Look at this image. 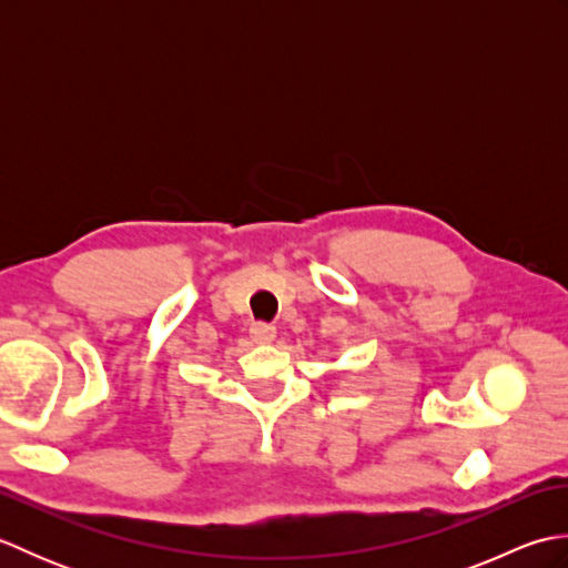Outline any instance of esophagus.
<instances>
[{"mask_svg":"<svg viewBox=\"0 0 568 568\" xmlns=\"http://www.w3.org/2000/svg\"><path fill=\"white\" fill-rule=\"evenodd\" d=\"M275 327L273 324H265V322H256L251 327V339L256 344H271L275 339Z\"/></svg>","mask_w":568,"mask_h":568,"instance_id":"34e87169","label":"esophagus"}]
</instances>
